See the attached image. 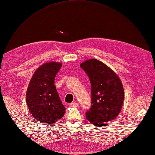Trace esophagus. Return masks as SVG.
<instances>
[{"instance_id": "obj_1", "label": "esophagus", "mask_w": 155, "mask_h": 155, "mask_svg": "<svg viewBox=\"0 0 155 155\" xmlns=\"http://www.w3.org/2000/svg\"><path fill=\"white\" fill-rule=\"evenodd\" d=\"M78 106V103L75 102V103H71L70 104V106L71 107H77Z\"/></svg>"}]
</instances>
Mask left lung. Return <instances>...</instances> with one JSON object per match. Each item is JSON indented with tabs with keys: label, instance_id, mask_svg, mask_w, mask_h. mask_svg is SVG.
<instances>
[{
	"label": "left lung",
	"instance_id": "left-lung-1",
	"mask_svg": "<svg viewBox=\"0 0 155 155\" xmlns=\"http://www.w3.org/2000/svg\"><path fill=\"white\" fill-rule=\"evenodd\" d=\"M91 84V106L86 118L94 125L101 127L115 119L122 109L124 91L122 82L108 66L96 59L80 64Z\"/></svg>",
	"mask_w": 155,
	"mask_h": 155
}]
</instances>
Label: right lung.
<instances>
[{"instance_id": "obj_1", "label": "right lung", "mask_w": 155, "mask_h": 155, "mask_svg": "<svg viewBox=\"0 0 155 155\" xmlns=\"http://www.w3.org/2000/svg\"><path fill=\"white\" fill-rule=\"evenodd\" d=\"M61 66V63H46L35 71L30 81L26 104L31 115L40 123L52 124L64 116L65 107L54 85Z\"/></svg>"}]
</instances>
